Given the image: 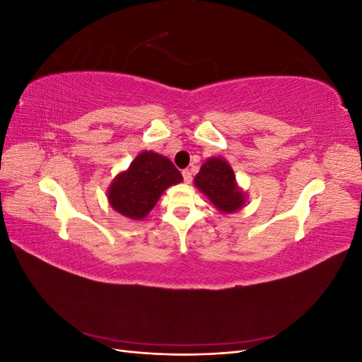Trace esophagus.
Returning a JSON list of instances; mask_svg holds the SVG:
<instances>
[{
	"label": "esophagus",
	"instance_id": "34e87169",
	"mask_svg": "<svg viewBox=\"0 0 362 362\" xmlns=\"http://www.w3.org/2000/svg\"><path fill=\"white\" fill-rule=\"evenodd\" d=\"M182 178L185 182H190L192 181V172L189 169H184L182 170Z\"/></svg>",
	"mask_w": 362,
	"mask_h": 362
}]
</instances>
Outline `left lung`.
Listing matches in <instances>:
<instances>
[{
    "label": "left lung",
    "mask_w": 362,
    "mask_h": 362,
    "mask_svg": "<svg viewBox=\"0 0 362 362\" xmlns=\"http://www.w3.org/2000/svg\"><path fill=\"white\" fill-rule=\"evenodd\" d=\"M194 184L222 213H234L245 204V194L237 187L231 166L218 157L202 164Z\"/></svg>",
    "instance_id": "1"
}]
</instances>
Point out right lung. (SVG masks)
Wrapping results in <instances>:
<instances>
[{"label": "right lung", "instance_id": "add662e5", "mask_svg": "<svg viewBox=\"0 0 362 362\" xmlns=\"http://www.w3.org/2000/svg\"><path fill=\"white\" fill-rule=\"evenodd\" d=\"M181 181V172L169 158L145 151L127 172L117 175L108 189V201L117 213L140 221L154 208L164 190Z\"/></svg>", "mask_w": 362, "mask_h": 362}]
</instances>
